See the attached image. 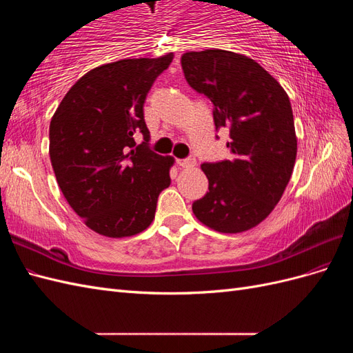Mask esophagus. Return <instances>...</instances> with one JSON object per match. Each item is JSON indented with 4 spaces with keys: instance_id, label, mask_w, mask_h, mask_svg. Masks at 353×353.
Here are the masks:
<instances>
[{
    "instance_id": "obj_1",
    "label": "esophagus",
    "mask_w": 353,
    "mask_h": 353,
    "mask_svg": "<svg viewBox=\"0 0 353 353\" xmlns=\"http://www.w3.org/2000/svg\"><path fill=\"white\" fill-rule=\"evenodd\" d=\"M176 163H178V166H181V168H193V166H196V159H194V157L178 159Z\"/></svg>"
}]
</instances>
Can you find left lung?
I'll return each instance as SVG.
<instances>
[{
    "label": "left lung",
    "instance_id": "1",
    "mask_svg": "<svg viewBox=\"0 0 353 353\" xmlns=\"http://www.w3.org/2000/svg\"><path fill=\"white\" fill-rule=\"evenodd\" d=\"M188 85L213 104L216 130L228 128L231 160L203 163L209 191L196 218L219 232H243L274 210L290 181L297 140L287 92L259 63L225 50L181 57Z\"/></svg>",
    "mask_w": 353,
    "mask_h": 353
}]
</instances>
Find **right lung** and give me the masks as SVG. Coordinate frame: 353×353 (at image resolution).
<instances>
[{"mask_svg": "<svg viewBox=\"0 0 353 353\" xmlns=\"http://www.w3.org/2000/svg\"><path fill=\"white\" fill-rule=\"evenodd\" d=\"M174 54L125 59L85 73L50 123V159L57 184L85 225L105 237H131L154 219L170 185L174 157L150 150L144 101ZM140 132L143 143L137 145Z\"/></svg>", "mask_w": 353, "mask_h": 353, "instance_id": "add662e5", "label": "right lung"}]
</instances>
